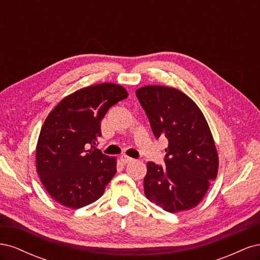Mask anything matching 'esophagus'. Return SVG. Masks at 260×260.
Instances as JSON below:
<instances>
[{
    "instance_id": "34e87169",
    "label": "esophagus",
    "mask_w": 260,
    "mask_h": 260,
    "mask_svg": "<svg viewBox=\"0 0 260 260\" xmlns=\"http://www.w3.org/2000/svg\"><path fill=\"white\" fill-rule=\"evenodd\" d=\"M132 160H133V158H131V157H129V156H127V155L120 156V161H121L123 165L128 164V162H131Z\"/></svg>"
}]
</instances>
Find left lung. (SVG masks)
<instances>
[{"instance_id":"obj_1","label":"left lung","mask_w":260,"mask_h":260,"mask_svg":"<svg viewBox=\"0 0 260 260\" xmlns=\"http://www.w3.org/2000/svg\"><path fill=\"white\" fill-rule=\"evenodd\" d=\"M137 98L154 136L168 140L166 166L147 162L144 194L164 210L196 207L217 178L219 157L205 116L185 93L165 85H144Z\"/></svg>"}]
</instances>
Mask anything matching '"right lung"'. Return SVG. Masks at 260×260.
<instances>
[{
  "mask_svg": "<svg viewBox=\"0 0 260 260\" xmlns=\"http://www.w3.org/2000/svg\"><path fill=\"white\" fill-rule=\"evenodd\" d=\"M128 95L120 84L89 85L65 96L46 117L37 143V172L60 205L81 208L104 194L117 159L94 145L108 109Z\"/></svg>",
  "mask_w": 260,
  "mask_h": 260,
  "instance_id": "add662e5",
  "label": "right lung"
}]
</instances>
